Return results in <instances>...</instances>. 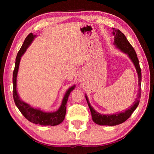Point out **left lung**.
<instances>
[{
	"label": "left lung",
	"mask_w": 154,
	"mask_h": 154,
	"mask_svg": "<svg viewBox=\"0 0 154 154\" xmlns=\"http://www.w3.org/2000/svg\"><path fill=\"white\" fill-rule=\"evenodd\" d=\"M113 35L114 36V43L113 44L119 50L124 52L129 57L131 60L132 63L134 64L135 69L137 70L138 74V79H139V92H138L137 97L134 102V104L130 106L126 110H124L123 112H117L113 114H100L98 112L94 110L88 100L87 95L85 94V99H86L88 106H89L90 110L92 114V120L96 124L100 125V126H113L116 125L120 124L126 121L134 111L137 109L139 105L140 98V85H141V70H140L139 61L138 60L137 55L135 52L134 48L130 45L123 33L119 30H116L115 28H113Z\"/></svg>",
	"instance_id": "obj_1"
}]
</instances>
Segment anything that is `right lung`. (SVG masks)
Listing matches in <instances>:
<instances>
[{
    "label": "right lung",
    "instance_id": "1",
    "mask_svg": "<svg viewBox=\"0 0 154 154\" xmlns=\"http://www.w3.org/2000/svg\"><path fill=\"white\" fill-rule=\"evenodd\" d=\"M36 36V35H32V33H30L26 36L22 48L18 51L16 59H15V69L13 73V85H14L13 95H14V102L20 111L29 122L36 124L41 125V126H56L62 123L64 119L68 98L71 92L75 89V85L67 90L62 99L60 106L58 110L54 112H45L39 109L32 107L29 104L25 103L20 98L17 91V76L21 58L24 55L27 48L30 46Z\"/></svg>",
    "mask_w": 154,
    "mask_h": 154
}]
</instances>
